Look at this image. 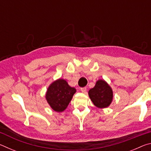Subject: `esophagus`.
<instances>
[{
	"label": "esophagus",
	"instance_id": "1",
	"mask_svg": "<svg viewBox=\"0 0 151 151\" xmlns=\"http://www.w3.org/2000/svg\"><path fill=\"white\" fill-rule=\"evenodd\" d=\"M81 91L83 92V93H85L86 92V87H83V88H81Z\"/></svg>",
	"mask_w": 151,
	"mask_h": 151
}]
</instances>
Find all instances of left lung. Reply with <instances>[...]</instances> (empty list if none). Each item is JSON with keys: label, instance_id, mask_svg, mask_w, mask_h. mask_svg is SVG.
<instances>
[{"label": "left lung", "instance_id": "left-lung-1", "mask_svg": "<svg viewBox=\"0 0 151 151\" xmlns=\"http://www.w3.org/2000/svg\"><path fill=\"white\" fill-rule=\"evenodd\" d=\"M88 95L93 104L98 108H106L112 100V88L103 80H99L96 85L88 91Z\"/></svg>", "mask_w": 151, "mask_h": 151}]
</instances>
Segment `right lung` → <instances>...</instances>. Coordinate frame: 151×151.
I'll return each mask as SVG.
<instances>
[{
	"label": "right lung",
	"instance_id": "add662e5",
	"mask_svg": "<svg viewBox=\"0 0 151 151\" xmlns=\"http://www.w3.org/2000/svg\"><path fill=\"white\" fill-rule=\"evenodd\" d=\"M76 93V89L63 79H58L51 84L46 94V99L53 110L63 112L66 109Z\"/></svg>",
	"mask_w": 151,
	"mask_h": 151
}]
</instances>
